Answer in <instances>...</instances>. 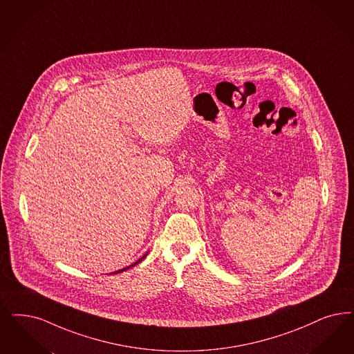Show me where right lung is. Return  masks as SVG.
<instances>
[{"mask_svg": "<svg viewBox=\"0 0 354 354\" xmlns=\"http://www.w3.org/2000/svg\"><path fill=\"white\" fill-rule=\"evenodd\" d=\"M145 256H147V253H145V256L142 257V259H139L138 261L133 262V263H131L130 266H127V268H123V269H119V270H117V272H114V273H110V274H118V273H122V272H124V270H127V269H130V268H132V266H135L136 263H139L140 261H143V259H145Z\"/></svg>", "mask_w": 354, "mask_h": 354, "instance_id": "obj_1", "label": "right lung"}]
</instances>
